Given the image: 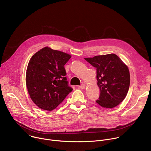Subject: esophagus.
I'll list each match as a JSON object with an SVG mask.
<instances>
[{"label": "esophagus", "instance_id": "esophagus-1", "mask_svg": "<svg viewBox=\"0 0 151 151\" xmlns=\"http://www.w3.org/2000/svg\"><path fill=\"white\" fill-rule=\"evenodd\" d=\"M86 87V85L84 84H81L80 86H79V88H81V89H84Z\"/></svg>", "mask_w": 151, "mask_h": 151}]
</instances>
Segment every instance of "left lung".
Returning <instances> with one entry per match:
<instances>
[{
	"label": "left lung",
	"mask_w": 151,
	"mask_h": 151,
	"mask_svg": "<svg viewBox=\"0 0 151 151\" xmlns=\"http://www.w3.org/2000/svg\"><path fill=\"white\" fill-rule=\"evenodd\" d=\"M96 68L100 95L96 102L105 108L115 107L126 98L130 86L127 65L115 54L84 58Z\"/></svg>",
	"instance_id": "8db88e82"
}]
</instances>
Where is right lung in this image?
I'll list each match as a JSON object with an SVG mask.
<instances>
[{"label":"right lung","instance_id":"obj_1","mask_svg":"<svg viewBox=\"0 0 151 151\" xmlns=\"http://www.w3.org/2000/svg\"><path fill=\"white\" fill-rule=\"evenodd\" d=\"M71 57L63 52L45 47L30 59L26 85L30 98L40 108L52 111L72 92L64 68Z\"/></svg>","mask_w":151,"mask_h":151}]
</instances>
